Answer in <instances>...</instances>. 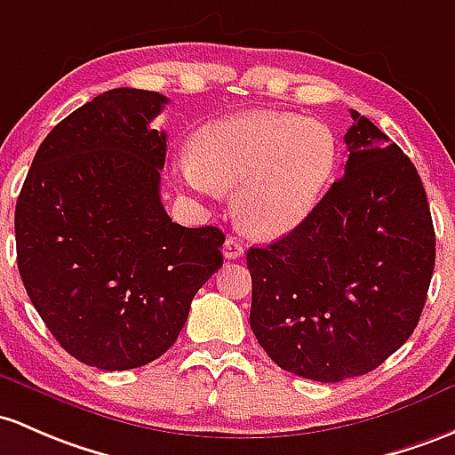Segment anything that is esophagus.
<instances>
[{"instance_id":"34e87169","label":"esophagus","mask_w":455,"mask_h":455,"mask_svg":"<svg viewBox=\"0 0 455 455\" xmlns=\"http://www.w3.org/2000/svg\"><path fill=\"white\" fill-rule=\"evenodd\" d=\"M243 253H245V247H243V243L238 241V238L228 236L226 243H223V256H226L228 260H234V258H241Z\"/></svg>"}]
</instances>
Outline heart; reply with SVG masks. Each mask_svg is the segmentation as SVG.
Listing matches in <instances>:
<instances>
[{
  "label": "heart",
  "mask_w": 455,
  "mask_h": 455,
  "mask_svg": "<svg viewBox=\"0 0 455 455\" xmlns=\"http://www.w3.org/2000/svg\"><path fill=\"white\" fill-rule=\"evenodd\" d=\"M336 164L325 125L286 112L251 110L208 124L178 178L195 193L234 190V214L249 234L277 238L312 212Z\"/></svg>",
  "instance_id": "1"
}]
</instances>
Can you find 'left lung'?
<instances>
[{
  "label": "left lung",
  "mask_w": 455,
  "mask_h": 455,
  "mask_svg": "<svg viewBox=\"0 0 455 455\" xmlns=\"http://www.w3.org/2000/svg\"><path fill=\"white\" fill-rule=\"evenodd\" d=\"M345 175L284 238L251 247L249 323L284 371L340 382L378 369L417 327L436 236L417 169L351 110Z\"/></svg>",
  "instance_id": "left-lung-1"
}]
</instances>
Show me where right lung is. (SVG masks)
<instances>
[{
  "mask_svg": "<svg viewBox=\"0 0 455 455\" xmlns=\"http://www.w3.org/2000/svg\"><path fill=\"white\" fill-rule=\"evenodd\" d=\"M154 91L112 89L43 140L14 210L17 265L53 339L80 363L160 358L223 265V232L184 228L160 202L167 134Z\"/></svg>",
  "mask_w": 455,
  "mask_h": 455,
  "instance_id": "add662e5",
  "label": "right lung"
}]
</instances>
